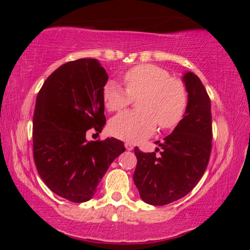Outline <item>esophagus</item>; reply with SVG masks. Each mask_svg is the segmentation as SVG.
Here are the masks:
<instances>
[{
  "label": "esophagus",
  "mask_w": 250,
  "mask_h": 250,
  "mask_svg": "<svg viewBox=\"0 0 250 250\" xmlns=\"http://www.w3.org/2000/svg\"><path fill=\"white\" fill-rule=\"evenodd\" d=\"M125 149L128 150V151L133 150V145H131L130 142H125Z\"/></svg>",
  "instance_id": "esophagus-1"
}]
</instances>
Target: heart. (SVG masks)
Returning <instances> with one entry per match:
<instances>
[{"mask_svg": "<svg viewBox=\"0 0 250 250\" xmlns=\"http://www.w3.org/2000/svg\"><path fill=\"white\" fill-rule=\"evenodd\" d=\"M126 87L116 83H105L103 98L110 112L120 111L139 98L140 111H125L109 124L110 133L128 142H139L153 134L156 124L161 129L175 126L183 117L188 94L180 79L170 77L167 70L154 65L132 67L124 76Z\"/></svg>", "mask_w": 250, "mask_h": 250, "instance_id": "b5f03b06", "label": "heart"}]
</instances>
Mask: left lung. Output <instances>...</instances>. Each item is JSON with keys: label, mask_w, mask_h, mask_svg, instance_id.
I'll return each mask as SVG.
<instances>
[{"label": "left lung", "mask_w": 250, "mask_h": 250, "mask_svg": "<svg viewBox=\"0 0 250 250\" xmlns=\"http://www.w3.org/2000/svg\"><path fill=\"white\" fill-rule=\"evenodd\" d=\"M188 105L183 119L171 134L156 145L155 152L145 153L134 147L137 167L134 184L140 197L150 205L162 206L184 197L195 188L207 167L211 151L210 99L195 74L183 76Z\"/></svg>", "instance_id": "1"}]
</instances>
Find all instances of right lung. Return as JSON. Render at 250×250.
I'll list each match as a JSON object with an SVG mask.
<instances>
[{
    "mask_svg": "<svg viewBox=\"0 0 250 250\" xmlns=\"http://www.w3.org/2000/svg\"><path fill=\"white\" fill-rule=\"evenodd\" d=\"M108 74L94 58L66 62L45 80L33 117V155L44 183L74 203L89 201L125 146L115 138L88 141L105 125Z\"/></svg>",
    "mask_w": 250,
    "mask_h": 250,
    "instance_id": "1",
    "label": "right lung"
}]
</instances>
